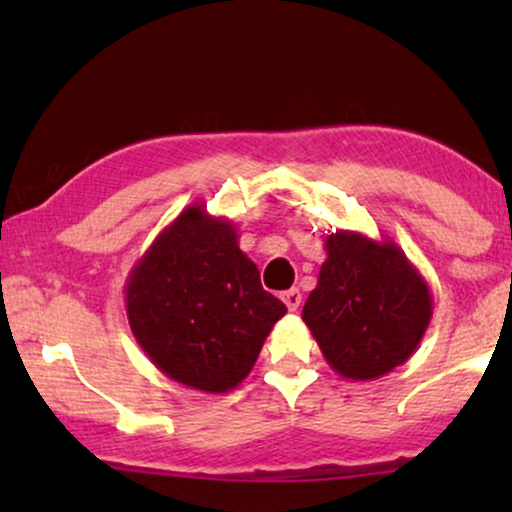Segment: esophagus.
<instances>
[{
    "label": "esophagus",
    "instance_id": "obj_1",
    "mask_svg": "<svg viewBox=\"0 0 512 512\" xmlns=\"http://www.w3.org/2000/svg\"><path fill=\"white\" fill-rule=\"evenodd\" d=\"M282 303L289 307L291 312H296L298 307H300V303H303V293H300L298 289H289V291H282Z\"/></svg>",
    "mask_w": 512,
    "mask_h": 512
}]
</instances>
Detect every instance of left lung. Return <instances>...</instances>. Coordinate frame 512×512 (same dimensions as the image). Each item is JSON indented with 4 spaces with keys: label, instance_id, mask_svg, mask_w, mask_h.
<instances>
[{
    "label": "left lung",
    "instance_id": "obj_1",
    "mask_svg": "<svg viewBox=\"0 0 512 512\" xmlns=\"http://www.w3.org/2000/svg\"><path fill=\"white\" fill-rule=\"evenodd\" d=\"M324 242L303 321L335 373L377 380L415 354L433 314L431 289L394 240L335 230Z\"/></svg>",
    "mask_w": 512,
    "mask_h": 512
}]
</instances>
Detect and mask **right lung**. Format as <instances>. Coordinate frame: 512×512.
<instances>
[{
    "mask_svg": "<svg viewBox=\"0 0 512 512\" xmlns=\"http://www.w3.org/2000/svg\"><path fill=\"white\" fill-rule=\"evenodd\" d=\"M125 312L160 373L205 394H226L251 373L286 305L261 286L233 221L195 202L130 270Z\"/></svg>",
    "mask_w": 512,
    "mask_h": 512,
    "instance_id": "1",
    "label": "right lung"
}]
</instances>
